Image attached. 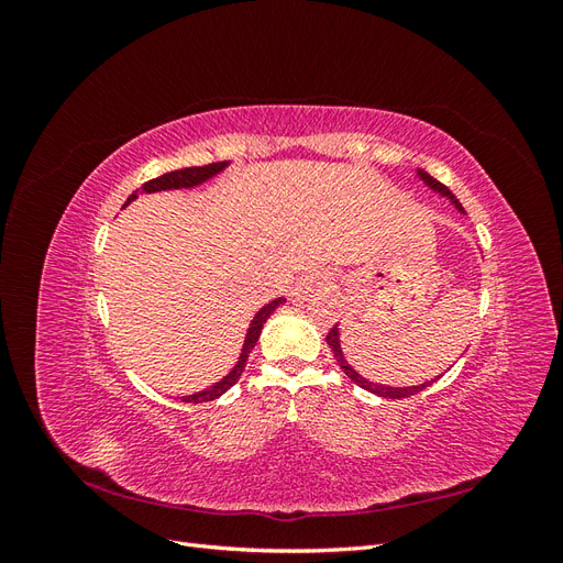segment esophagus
Wrapping results in <instances>:
<instances>
[{"label": "esophagus", "instance_id": "obj_1", "mask_svg": "<svg viewBox=\"0 0 563 563\" xmlns=\"http://www.w3.org/2000/svg\"><path fill=\"white\" fill-rule=\"evenodd\" d=\"M329 284H331V279H329L327 272H308V275H302V277L296 282L291 296H294V300L302 302V300L312 298V296L319 294V291H327Z\"/></svg>", "mask_w": 563, "mask_h": 563}]
</instances>
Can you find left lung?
<instances>
[{
  "instance_id": "8db88e82",
  "label": "left lung",
  "mask_w": 563,
  "mask_h": 563,
  "mask_svg": "<svg viewBox=\"0 0 563 563\" xmlns=\"http://www.w3.org/2000/svg\"><path fill=\"white\" fill-rule=\"evenodd\" d=\"M418 176H420V180L430 187V190H434V192H439L441 197H446V199H451L453 203H455V209L460 211V213H465V209H463V203H460L457 199H455V195L449 190V187L444 185V183H439L437 178H432L430 174H424L422 168H418ZM327 343H329V347H331V352H333V356H335V362H338V366L345 371V376L354 383V385H360L362 389H368V391H373V395H378V397H385V399H404V397H411V395H418L420 389H424L428 385H432L434 380H430V383H422V385H413V387H389V385H378V383H371V380H366L364 376H360V373H356L350 364H347V360H345V354H343V347H340V331H338V327H333L331 331H329V335H327Z\"/></svg>"
}]
</instances>
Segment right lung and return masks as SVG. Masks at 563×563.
I'll list each match as a JSON object with an SVG mask.
<instances>
[{
    "label": "right lung",
    "instance_id": "right-lung-1",
    "mask_svg": "<svg viewBox=\"0 0 563 563\" xmlns=\"http://www.w3.org/2000/svg\"><path fill=\"white\" fill-rule=\"evenodd\" d=\"M225 166H228V162H213V164H207V166L178 168V172L164 174V176H159V178H152V180L143 183L141 192L152 195V192H164V190H183V187L187 190V187H197V185H201V183L211 180L213 176H218L220 172H223ZM135 192H139V190H135ZM135 192L126 199V203H131L135 197H139ZM284 302H286V298H275L272 302L263 305V308L258 310V314H255V317L251 319L246 338H244V347H242V354H240V362L234 364V368L228 373V376H225L223 380H218V383H213L211 387L201 389V391H195V395L180 397V399L187 401V404H201V401H213V399H218L220 395H225V391H228L236 380L242 378V373H244L246 362H249V354H251V350L255 347V343H258V338H261L263 323H265V321L269 319V314L275 312V310L279 308V305H284Z\"/></svg>",
    "mask_w": 563,
    "mask_h": 563
}]
</instances>
